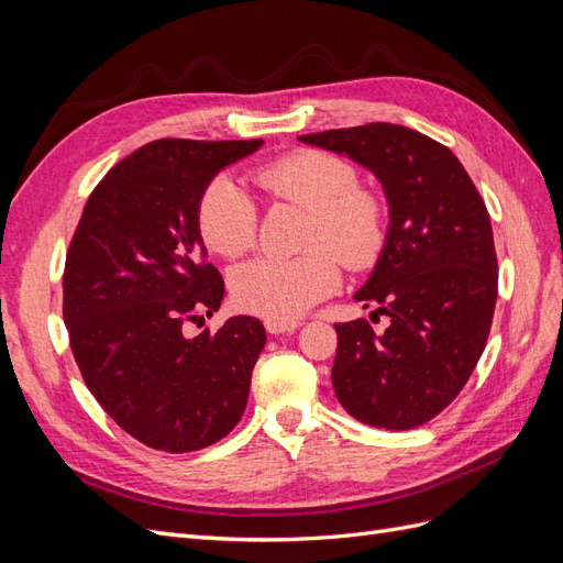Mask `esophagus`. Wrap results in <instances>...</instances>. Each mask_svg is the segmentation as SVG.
Segmentation results:
<instances>
[{"mask_svg": "<svg viewBox=\"0 0 563 563\" xmlns=\"http://www.w3.org/2000/svg\"><path fill=\"white\" fill-rule=\"evenodd\" d=\"M265 329L272 335H279V333H291L296 329H300V321H277V319H267L265 321Z\"/></svg>", "mask_w": 563, "mask_h": 563, "instance_id": "34e87169", "label": "esophagus"}]
</instances>
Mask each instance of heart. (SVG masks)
I'll return each mask as SVG.
<instances>
[{
  "mask_svg": "<svg viewBox=\"0 0 563 563\" xmlns=\"http://www.w3.org/2000/svg\"><path fill=\"white\" fill-rule=\"evenodd\" d=\"M255 183L272 199L296 203L310 213L296 258H258L236 267L230 291L251 314L291 321L340 284V264L366 269L385 246L380 201L360 187L347 162L314 150H300L261 166ZM197 225L207 246L223 258H240L255 246L258 207L232 178L211 180L199 199Z\"/></svg>",
  "mask_w": 563,
  "mask_h": 563,
  "instance_id": "obj_1",
  "label": "heart"
}]
</instances>
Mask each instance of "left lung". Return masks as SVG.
<instances>
[{"mask_svg":"<svg viewBox=\"0 0 563 563\" xmlns=\"http://www.w3.org/2000/svg\"><path fill=\"white\" fill-rule=\"evenodd\" d=\"M298 141L366 166L389 207L380 258L354 294L389 327L335 323V397L371 428H418L460 395L486 347L498 298L486 203L453 152L413 129L376 122Z\"/></svg>","mask_w":563,"mask_h":563,"instance_id":"left-lung-1","label":"left lung"}]
</instances>
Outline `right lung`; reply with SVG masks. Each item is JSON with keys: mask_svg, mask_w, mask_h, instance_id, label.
<instances>
[{"mask_svg": "<svg viewBox=\"0 0 563 563\" xmlns=\"http://www.w3.org/2000/svg\"><path fill=\"white\" fill-rule=\"evenodd\" d=\"M263 141L162 139L96 185L67 249L63 319L81 378L141 444L187 453L232 432L265 347L255 317L183 333L220 308L225 284L207 263L199 199L218 172Z\"/></svg>", "mask_w": 563, "mask_h": 563, "instance_id": "1", "label": "right lung"}]
</instances>
